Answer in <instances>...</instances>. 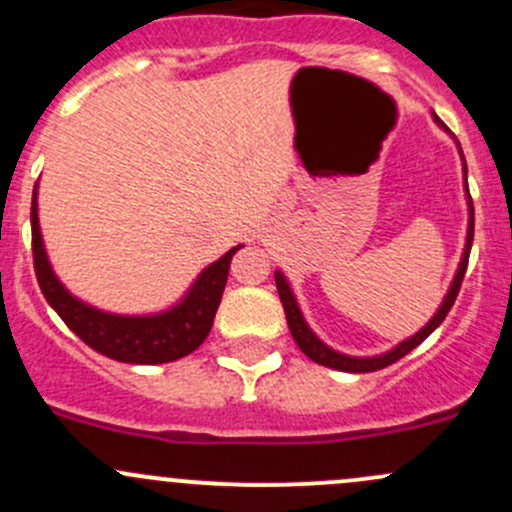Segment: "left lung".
<instances>
[{
    "label": "left lung",
    "mask_w": 512,
    "mask_h": 512,
    "mask_svg": "<svg viewBox=\"0 0 512 512\" xmlns=\"http://www.w3.org/2000/svg\"><path fill=\"white\" fill-rule=\"evenodd\" d=\"M433 121H436L438 128H443V131L448 133L446 123H443L441 118L436 116V113H433ZM456 146H458V141H456ZM458 153H461V160H463V188H466V203H468V230H466V245H463L461 262H458V270H456V275H453L451 287H448L446 297H443V302L438 304L436 314L428 319L426 327H421L416 334H411L409 339H404V342L396 344L394 349H389V352H384V354H376V356H349V354L337 352V349H332L329 344H324L322 339H319L317 334L312 332V327L307 324V319H304L302 309H299L297 297H294V292H292V287H289L287 277L282 275L280 270H275V285H277V292H280L282 307H285L287 327H289V332H292L297 347L302 349V352L307 354L309 359L317 361V364H322V366H329V369L349 371V374H366V371L384 369V366L394 364V361H399L401 356L409 354L411 349H416L418 344H421L423 339H426L428 334H431L433 329H436L438 324L446 319V314L451 312L453 302H456L458 289H461L463 275H466V267H468V255H471V245H473V200H471V193H468V165H466V158H463L461 146H458Z\"/></svg>",
    "instance_id": "left-lung-1"
}]
</instances>
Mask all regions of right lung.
Masks as SVG:
<instances>
[{
  "instance_id": "1",
  "label": "right lung",
  "mask_w": 512,
  "mask_h": 512,
  "mask_svg": "<svg viewBox=\"0 0 512 512\" xmlns=\"http://www.w3.org/2000/svg\"><path fill=\"white\" fill-rule=\"evenodd\" d=\"M39 183L32 195V252L34 270L46 302L64 319L66 327L84 339L91 349L108 359L126 364H165L183 359L205 342L213 327L215 312L223 299L232 255L242 245L227 250L220 260L205 267L188 292L163 312L116 314L84 302L64 287L46 255L39 227Z\"/></svg>"
}]
</instances>
